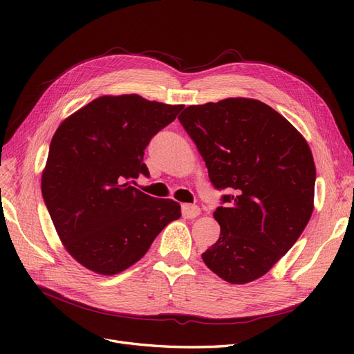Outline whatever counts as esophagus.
<instances>
[{"instance_id":"esophagus-1","label":"esophagus","mask_w":354,"mask_h":354,"mask_svg":"<svg viewBox=\"0 0 354 354\" xmlns=\"http://www.w3.org/2000/svg\"><path fill=\"white\" fill-rule=\"evenodd\" d=\"M181 214H183L185 218H196L199 214H201V209L199 207L196 205H190V203H185L183 207H181Z\"/></svg>"}]
</instances>
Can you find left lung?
Masks as SVG:
<instances>
[{
	"label": "left lung",
	"mask_w": 354,
	"mask_h": 354,
	"mask_svg": "<svg viewBox=\"0 0 354 354\" xmlns=\"http://www.w3.org/2000/svg\"><path fill=\"white\" fill-rule=\"evenodd\" d=\"M178 120L195 142L214 187L229 189L214 211L220 238L202 260L221 279L243 285L291 250L312 217L316 167L306 138L255 99L194 104Z\"/></svg>",
	"instance_id": "1"
}]
</instances>
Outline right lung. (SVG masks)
Instances as JSON below:
<instances>
[{
    "mask_svg": "<svg viewBox=\"0 0 354 354\" xmlns=\"http://www.w3.org/2000/svg\"><path fill=\"white\" fill-rule=\"evenodd\" d=\"M183 108L137 94L102 95L59 125L42 171V198L63 246L85 269L124 272L180 218L176 201L149 196L133 183L149 176L143 156L151 138Z\"/></svg>",
    "mask_w": 354,
    "mask_h": 354,
    "instance_id": "right-lung-1",
    "label": "right lung"
}]
</instances>
